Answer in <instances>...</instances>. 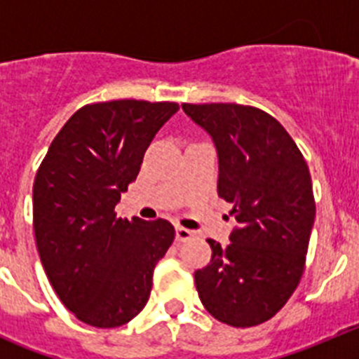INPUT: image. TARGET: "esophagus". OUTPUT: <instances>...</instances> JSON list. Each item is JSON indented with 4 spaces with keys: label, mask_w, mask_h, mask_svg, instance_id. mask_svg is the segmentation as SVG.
Here are the masks:
<instances>
[{
    "label": "esophagus",
    "mask_w": 359,
    "mask_h": 359,
    "mask_svg": "<svg viewBox=\"0 0 359 359\" xmlns=\"http://www.w3.org/2000/svg\"><path fill=\"white\" fill-rule=\"evenodd\" d=\"M194 236H196V231L189 230V228H183V226L176 228V241H177V243H185V241L192 239Z\"/></svg>",
    "instance_id": "obj_1"
}]
</instances>
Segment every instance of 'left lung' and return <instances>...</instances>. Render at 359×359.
Returning <instances> with one entry per match:
<instances>
[{"label":"left lung","instance_id":"8db88e82","mask_svg":"<svg viewBox=\"0 0 359 359\" xmlns=\"http://www.w3.org/2000/svg\"><path fill=\"white\" fill-rule=\"evenodd\" d=\"M182 107L217 147V194L237 221L228 246L207 239L212 259L196 271V290L219 322L261 325L286 306L306 268L316 214L309 169L290 133L259 107Z\"/></svg>","mask_w":359,"mask_h":359}]
</instances>
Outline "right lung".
<instances>
[{"mask_svg":"<svg viewBox=\"0 0 359 359\" xmlns=\"http://www.w3.org/2000/svg\"><path fill=\"white\" fill-rule=\"evenodd\" d=\"M176 102L86 104L57 133L34 182V233L50 284L81 322L120 327L145 307L174 241L167 219L116 217L149 144Z\"/></svg>","mask_w":359,"mask_h":359,"instance_id":"right-lung-1","label":"right lung"}]
</instances>
